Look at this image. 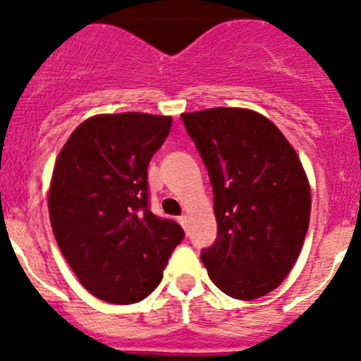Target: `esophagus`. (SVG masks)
<instances>
[{"label":"esophagus","mask_w":361,"mask_h":361,"mask_svg":"<svg viewBox=\"0 0 361 361\" xmlns=\"http://www.w3.org/2000/svg\"><path fill=\"white\" fill-rule=\"evenodd\" d=\"M178 222H180L181 226H183L185 230H187V226H188V217H187V215H180V217H178Z\"/></svg>","instance_id":"1"}]
</instances>
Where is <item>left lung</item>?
<instances>
[{"label": "left lung", "mask_w": 361, "mask_h": 361, "mask_svg": "<svg viewBox=\"0 0 361 361\" xmlns=\"http://www.w3.org/2000/svg\"><path fill=\"white\" fill-rule=\"evenodd\" d=\"M207 165L217 238L201 251L212 281L235 299L278 288L301 252L312 196L301 160L262 114L208 109L181 114Z\"/></svg>", "instance_id": "left-lung-1"}]
</instances>
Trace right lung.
Masks as SVG:
<instances>
[{"instance_id":"right-lung-1","label":"right lung","mask_w":361,"mask_h":361,"mask_svg":"<svg viewBox=\"0 0 361 361\" xmlns=\"http://www.w3.org/2000/svg\"><path fill=\"white\" fill-rule=\"evenodd\" d=\"M171 124L140 112L94 116L56 158L48 197L56 244L83 287L106 302L147 298L185 237L149 210L147 165Z\"/></svg>"}]
</instances>
